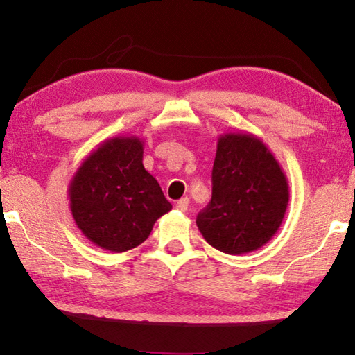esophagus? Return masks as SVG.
<instances>
[{"mask_svg":"<svg viewBox=\"0 0 355 355\" xmlns=\"http://www.w3.org/2000/svg\"><path fill=\"white\" fill-rule=\"evenodd\" d=\"M175 207H177L178 211L186 212V211H187V207H189V198L184 197V198H182V200H178V201H177V205H175Z\"/></svg>","mask_w":355,"mask_h":355,"instance_id":"1","label":"esophagus"}]
</instances>
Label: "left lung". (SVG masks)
Instances as JSON below:
<instances>
[{"label":"left lung","mask_w":355,"mask_h":355,"mask_svg":"<svg viewBox=\"0 0 355 355\" xmlns=\"http://www.w3.org/2000/svg\"><path fill=\"white\" fill-rule=\"evenodd\" d=\"M288 203V178L259 137L249 132L218 137L212 198L197 217L212 248L240 255L265 246L282 226Z\"/></svg>","instance_id":"left-lung-1"}]
</instances>
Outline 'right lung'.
I'll return each instance as SVG.
<instances>
[{
    "instance_id": "add662e5",
    "label": "right lung",
    "mask_w": 355,
    "mask_h": 355,
    "mask_svg": "<svg viewBox=\"0 0 355 355\" xmlns=\"http://www.w3.org/2000/svg\"><path fill=\"white\" fill-rule=\"evenodd\" d=\"M141 138L112 137L83 159L69 183L72 217L85 237L120 254L149 237L172 209L157 180L143 166Z\"/></svg>"
}]
</instances>
